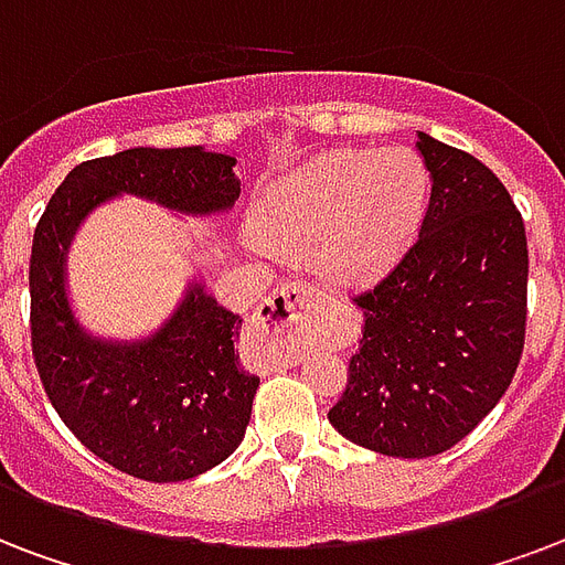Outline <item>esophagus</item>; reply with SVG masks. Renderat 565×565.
<instances>
[{
	"label": "esophagus",
	"mask_w": 565,
	"mask_h": 565,
	"mask_svg": "<svg viewBox=\"0 0 565 565\" xmlns=\"http://www.w3.org/2000/svg\"><path fill=\"white\" fill-rule=\"evenodd\" d=\"M313 290L311 284H281L278 290H273L260 301V308L254 313V320L260 322V326H269L275 331L290 329V326H299L305 320V313L311 308Z\"/></svg>",
	"instance_id": "34e87169"
}]
</instances>
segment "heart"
Segmentation results:
<instances>
[{"mask_svg":"<svg viewBox=\"0 0 565 565\" xmlns=\"http://www.w3.org/2000/svg\"><path fill=\"white\" fill-rule=\"evenodd\" d=\"M429 204V174L412 150H340L275 180L257 204V225L275 248L311 243L313 269L361 287L399 264ZM252 236L248 248L269 252Z\"/></svg>","mask_w":565,"mask_h":565,"instance_id":"obj_1","label":"heart"}]
</instances>
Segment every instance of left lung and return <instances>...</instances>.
I'll use <instances>...</instances> for the list:
<instances>
[{"label":"left lung","instance_id":"obj_1","mask_svg":"<svg viewBox=\"0 0 565 565\" xmlns=\"http://www.w3.org/2000/svg\"><path fill=\"white\" fill-rule=\"evenodd\" d=\"M433 180L417 243L355 296L364 313L331 426L355 445L426 459L459 445L510 387L527 322V236L492 171L417 132Z\"/></svg>","mask_w":565,"mask_h":565}]
</instances>
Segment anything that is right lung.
<instances>
[{
  "mask_svg": "<svg viewBox=\"0 0 565 565\" xmlns=\"http://www.w3.org/2000/svg\"><path fill=\"white\" fill-rule=\"evenodd\" d=\"M236 157L204 148H129L76 166L34 227L29 292L32 355L58 417L111 468L180 483L234 454L260 379L239 367V313L201 278L148 338L85 329L67 290V252L100 204L132 195L180 215L227 213L239 198Z\"/></svg>",
  "mask_w": 565,
  "mask_h": 565,
  "instance_id": "add662e5",
  "label": "right lung"
}]
</instances>
